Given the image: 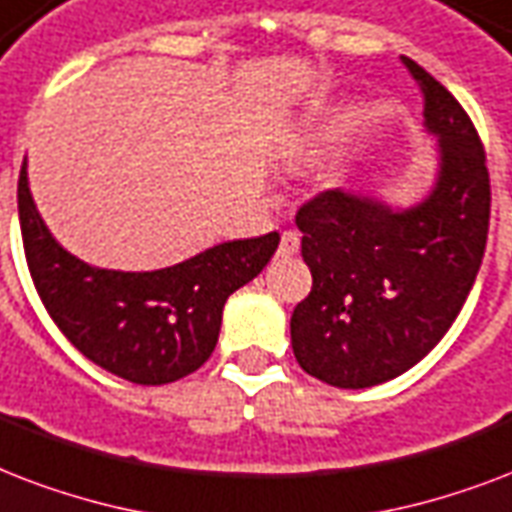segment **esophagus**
Here are the masks:
<instances>
[{
  "mask_svg": "<svg viewBox=\"0 0 512 512\" xmlns=\"http://www.w3.org/2000/svg\"><path fill=\"white\" fill-rule=\"evenodd\" d=\"M299 245H301V237L296 235V232H283V237H280V248H277V256H280V259H291V256L299 253Z\"/></svg>",
  "mask_w": 512,
  "mask_h": 512,
  "instance_id": "1",
  "label": "esophagus"
}]
</instances>
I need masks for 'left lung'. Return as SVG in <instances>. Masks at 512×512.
Wrapping results in <instances>:
<instances>
[{
    "label": "left lung",
    "instance_id": "8db88e82",
    "mask_svg": "<svg viewBox=\"0 0 512 512\" xmlns=\"http://www.w3.org/2000/svg\"><path fill=\"white\" fill-rule=\"evenodd\" d=\"M403 66L441 138L433 194L411 211L339 189L296 213L312 291L291 315L299 366L331 387L360 390L417 366L457 320L489 237L486 152L457 98L419 63Z\"/></svg>",
    "mask_w": 512,
    "mask_h": 512
}]
</instances>
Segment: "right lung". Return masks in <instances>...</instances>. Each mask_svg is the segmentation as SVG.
I'll return each instance as SVG.
<instances>
[{
    "label": "right lung",
    "mask_w": 512,
    "mask_h": 512,
    "mask_svg": "<svg viewBox=\"0 0 512 512\" xmlns=\"http://www.w3.org/2000/svg\"><path fill=\"white\" fill-rule=\"evenodd\" d=\"M18 216L31 280L61 334L95 366L133 384L192 374L219 342L221 310L275 256L280 235L232 240L157 272L90 267L55 243L18 176Z\"/></svg>",
    "instance_id": "1"
}]
</instances>
